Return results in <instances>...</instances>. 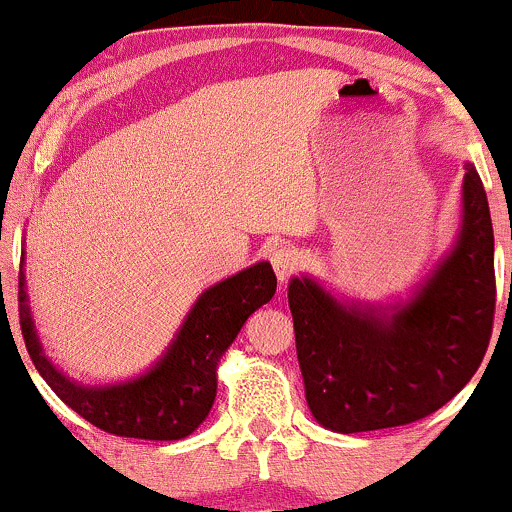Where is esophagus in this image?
<instances>
[{
  "label": "esophagus",
  "mask_w": 512,
  "mask_h": 512,
  "mask_svg": "<svg viewBox=\"0 0 512 512\" xmlns=\"http://www.w3.org/2000/svg\"><path fill=\"white\" fill-rule=\"evenodd\" d=\"M271 266L276 271L280 283H285L300 266V256L293 246H278V249L271 251Z\"/></svg>",
  "instance_id": "obj_1"
}]
</instances>
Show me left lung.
<instances>
[{"label": "left lung", "mask_w": 512, "mask_h": 512, "mask_svg": "<svg viewBox=\"0 0 512 512\" xmlns=\"http://www.w3.org/2000/svg\"><path fill=\"white\" fill-rule=\"evenodd\" d=\"M295 346L312 415L332 432L410 425L454 398L493 332L496 271L486 190L466 163L461 229L403 305L342 302L315 278L288 285Z\"/></svg>", "instance_id": "left-lung-1"}]
</instances>
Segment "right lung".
Here are the masks:
<instances>
[{"mask_svg":"<svg viewBox=\"0 0 512 512\" xmlns=\"http://www.w3.org/2000/svg\"><path fill=\"white\" fill-rule=\"evenodd\" d=\"M276 285L271 263L261 261L207 288L190 307L166 354L141 376L109 386L70 381L43 354L31 320L24 268L19 273V324L31 361L68 408L117 437L173 442L195 432L210 415L219 359L244 322L273 298Z\"/></svg>","mask_w":512,"mask_h":512,"instance_id":"obj_1","label":"right lung"}]
</instances>
